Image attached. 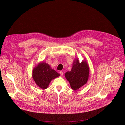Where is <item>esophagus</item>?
<instances>
[{
	"instance_id": "esophagus-1",
	"label": "esophagus",
	"mask_w": 125,
	"mask_h": 125,
	"mask_svg": "<svg viewBox=\"0 0 125 125\" xmlns=\"http://www.w3.org/2000/svg\"><path fill=\"white\" fill-rule=\"evenodd\" d=\"M60 74H61V76H63V72L62 71H60Z\"/></svg>"
}]
</instances>
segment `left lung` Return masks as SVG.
I'll return each mask as SVG.
<instances>
[{"instance_id":"left-lung-1","label":"left lung","mask_w":125,"mask_h":125,"mask_svg":"<svg viewBox=\"0 0 125 125\" xmlns=\"http://www.w3.org/2000/svg\"><path fill=\"white\" fill-rule=\"evenodd\" d=\"M89 70V66L86 60L80 63L78 58L75 59L71 71H67L64 74L72 90L76 91L87 83Z\"/></svg>"}]
</instances>
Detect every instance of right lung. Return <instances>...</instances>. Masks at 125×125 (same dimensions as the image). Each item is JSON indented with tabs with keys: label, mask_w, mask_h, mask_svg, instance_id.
Listing matches in <instances>:
<instances>
[{
	"label": "right lung",
	"mask_w": 125,
	"mask_h": 125,
	"mask_svg": "<svg viewBox=\"0 0 125 125\" xmlns=\"http://www.w3.org/2000/svg\"><path fill=\"white\" fill-rule=\"evenodd\" d=\"M60 75L47 63L40 62L32 70V77L36 84L42 89H47L51 81Z\"/></svg>",
	"instance_id": "1"
}]
</instances>
